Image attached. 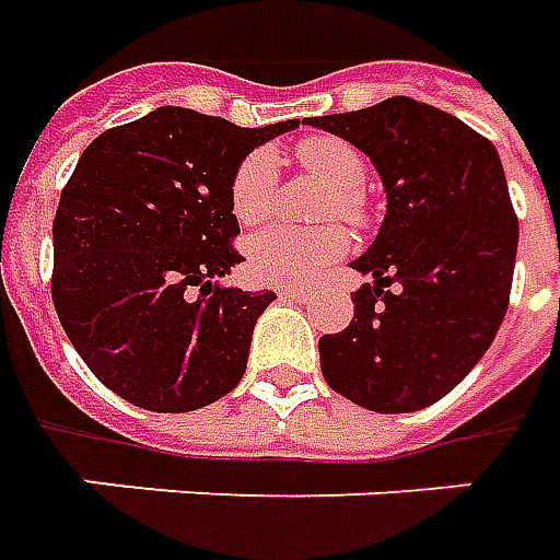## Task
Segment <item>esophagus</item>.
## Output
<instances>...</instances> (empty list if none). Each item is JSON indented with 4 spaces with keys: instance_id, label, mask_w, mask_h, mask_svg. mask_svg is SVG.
I'll return each instance as SVG.
<instances>
[{
    "instance_id": "esophagus-1",
    "label": "esophagus",
    "mask_w": 560,
    "mask_h": 560,
    "mask_svg": "<svg viewBox=\"0 0 560 560\" xmlns=\"http://www.w3.org/2000/svg\"><path fill=\"white\" fill-rule=\"evenodd\" d=\"M280 299L307 301V299H311V292H304V289H280Z\"/></svg>"
}]
</instances>
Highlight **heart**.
Returning <instances> with one entry per match:
<instances>
[{
    "label": "heart",
    "mask_w": 560,
    "mask_h": 560,
    "mask_svg": "<svg viewBox=\"0 0 560 560\" xmlns=\"http://www.w3.org/2000/svg\"><path fill=\"white\" fill-rule=\"evenodd\" d=\"M301 165L319 177L337 196L331 201V213H340L350 223L364 220L362 189L368 180V162L347 141L335 135L307 138L299 147ZM232 210L244 225H259L273 210V156L268 150H253L237 162L229 186ZM347 235L340 229L323 232H299L289 225L265 229L249 241L247 268L249 273L268 287H304L313 283L347 253Z\"/></svg>",
    "instance_id": "1"
}]
</instances>
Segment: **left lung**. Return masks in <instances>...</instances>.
<instances>
[{
	"label": "left lung",
	"mask_w": 560,
	"mask_h": 560,
	"mask_svg": "<svg viewBox=\"0 0 560 560\" xmlns=\"http://www.w3.org/2000/svg\"><path fill=\"white\" fill-rule=\"evenodd\" d=\"M307 122L368 153L386 189L380 235L352 261L374 280L350 328L319 337L325 383L374 413L431 407L486 355L510 304L518 220L501 156L407 96Z\"/></svg>",
	"instance_id": "obj_1"
}]
</instances>
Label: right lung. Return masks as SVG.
I'll return each mask as SVG.
<instances>
[{
	"label": "right lung",
	"mask_w": 560,
	"mask_h": 560,
	"mask_svg": "<svg viewBox=\"0 0 560 560\" xmlns=\"http://www.w3.org/2000/svg\"><path fill=\"white\" fill-rule=\"evenodd\" d=\"M295 126L165 105L81 153L54 220L50 292L71 347L135 407L189 413L241 383L277 295L217 283L241 261L229 186L249 150Z\"/></svg>",
	"instance_id": "obj_1"
}]
</instances>
